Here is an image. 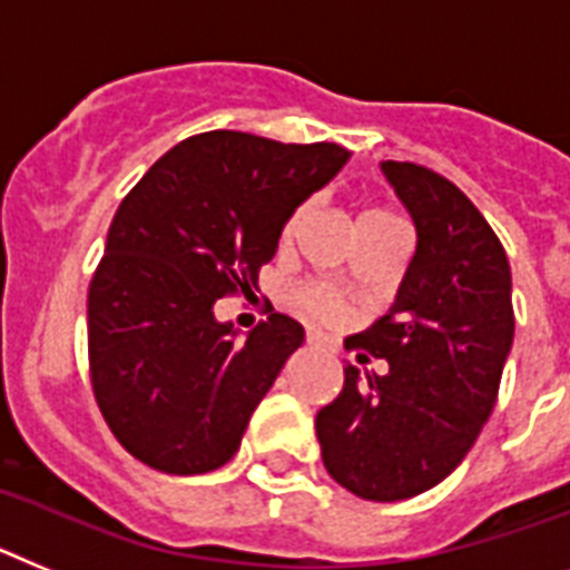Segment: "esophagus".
Returning a JSON list of instances; mask_svg holds the SVG:
<instances>
[{
    "label": "esophagus",
    "instance_id": "esophagus-1",
    "mask_svg": "<svg viewBox=\"0 0 570 570\" xmlns=\"http://www.w3.org/2000/svg\"><path fill=\"white\" fill-rule=\"evenodd\" d=\"M306 346H309V350H333L330 338L321 333H306Z\"/></svg>",
    "mask_w": 570,
    "mask_h": 570
}]
</instances>
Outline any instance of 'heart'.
Here are the masks:
<instances>
[{
	"label": "heart",
	"mask_w": 570,
	"mask_h": 570,
	"mask_svg": "<svg viewBox=\"0 0 570 570\" xmlns=\"http://www.w3.org/2000/svg\"><path fill=\"white\" fill-rule=\"evenodd\" d=\"M306 217H309V206H298V209L292 212L289 220L284 224V232H281V244H292L298 232L304 229ZM395 217L384 209H370L358 217V229L361 226H375V224H393ZM298 304L304 313L315 315V318L324 321H341L344 318V306L341 301L335 298V292H330L326 286H304L298 292Z\"/></svg>",
	"instance_id": "b5f03b06"
}]
</instances>
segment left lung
Here are the masks:
<instances>
[{"label": "left lung", "instance_id": "left-lung-1", "mask_svg": "<svg viewBox=\"0 0 570 570\" xmlns=\"http://www.w3.org/2000/svg\"><path fill=\"white\" fill-rule=\"evenodd\" d=\"M381 171L415 226L393 306L346 346L387 373L344 367V390L315 419L326 473L370 502L419 497L462 464L482 433L513 346L511 266L482 212L415 163Z\"/></svg>", "mask_w": 570, "mask_h": 570}]
</instances>
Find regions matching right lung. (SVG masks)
<instances>
[{
	"label": "right lung",
	"mask_w": 570,
	"mask_h": 570,
	"mask_svg": "<svg viewBox=\"0 0 570 570\" xmlns=\"http://www.w3.org/2000/svg\"><path fill=\"white\" fill-rule=\"evenodd\" d=\"M335 142L206 131L168 148L114 215L88 289V361L102 419L148 468H224L301 344L275 313L240 338L215 301L257 289L301 203L338 175Z\"/></svg>",
	"instance_id": "1"
}]
</instances>
